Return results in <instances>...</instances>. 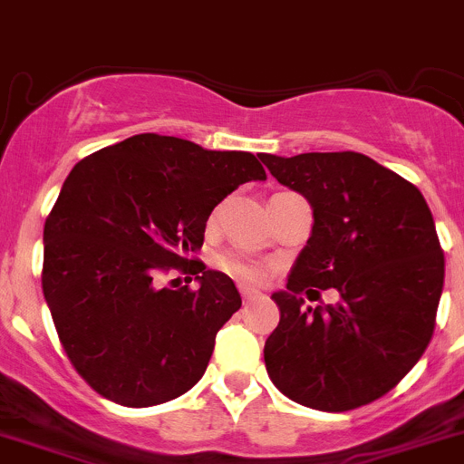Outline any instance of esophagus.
<instances>
[{
  "mask_svg": "<svg viewBox=\"0 0 464 464\" xmlns=\"http://www.w3.org/2000/svg\"><path fill=\"white\" fill-rule=\"evenodd\" d=\"M240 293H242V300L245 302H252L258 297V291H254V288H246V285H240Z\"/></svg>",
  "mask_w": 464,
  "mask_h": 464,
  "instance_id": "34e87169",
  "label": "esophagus"
}]
</instances>
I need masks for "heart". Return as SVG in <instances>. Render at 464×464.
Here are the masks:
<instances>
[{
    "label": "heart",
    "instance_id": "heart-1",
    "mask_svg": "<svg viewBox=\"0 0 464 464\" xmlns=\"http://www.w3.org/2000/svg\"><path fill=\"white\" fill-rule=\"evenodd\" d=\"M219 270H224L227 275L236 276L240 281H261L266 276V267L256 261H249V258L240 256V254H222L218 258Z\"/></svg>",
    "mask_w": 464,
    "mask_h": 464
}]
</instances>
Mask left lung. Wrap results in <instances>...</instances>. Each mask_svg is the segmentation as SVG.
<instances>
[{
  "label": "left lung",
  "instance_id": "8db88e82",
  "mask_svg": "<svg viewBox=\"0 0 464 464\" xmlns=\"http://www.w3.org/2000/svg\"><path fill=\"white\" fill-rule=\"evenodd\" d=\"M314 210V228L266 341V369L291 401L345 412L392 392L421 359L444 288V254L423 194L369 155H258ZM336 287V305L302 295Z\"/></svg>",
  "mask_w": 464,
  "mask_h": 464
}]
</instances>
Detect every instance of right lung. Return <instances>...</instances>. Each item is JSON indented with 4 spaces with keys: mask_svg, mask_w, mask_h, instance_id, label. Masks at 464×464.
I'll use <instances>...</instances> for the list:
<instances>
[{
    "mask_svg": "<svg viewBox=\"0 0 464 464\" xmlns=\"http://www.w3.org/2000/svg\"><path fill=\"white\" fill-rule=\"evenodd\" d=\"M266 179L256 155L153 132L72 167L45 219L43 295L68 359L101 396L149 408L201 380L242 300L231 276L189 254L212 208ZM171 266L194 274L198 291L162 289L157 276Z\"/></svg>",
    "mask_w": 464,
    "mask_h": 464,
    "instance_id": "obj_1",
    "label": "right lung"
}]
</instances>
